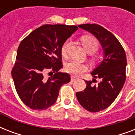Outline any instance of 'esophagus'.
Here are the masks:
<instances>
[{
  "instance_id": "obj_1",
  "label": "esophagus",
  "mask_w": 135,
  "mask_h": 135,
  "mask_svg": "<svg viewBox=\"0 0 135 135\" xmlns=\"http://www.w3.org/2000/svg\"><path fill=\"white\" fill-rule=\"evenodd\" d=\"M76 79H78L77 77H76V76H71V81H74Z\"/></svg>"
}]
</instances>
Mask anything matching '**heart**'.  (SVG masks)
<instances>
[{"instance_id": "b5f03b06", "label": "heart", "mask_w": 135, "mask_h": 135, "mask_svg": "<svg viewBox=\"0 0 135 135\" xmlns=\"http://www.w3.org/2000/svg\"><path fill=\"white\" fill-rule=\"evenodd\" d=\"M81 41L85 48L86 50L90 53L95 52L99 47V42L95 37L90 36V35H86L83 36L81 38ZM71 44V41L69 40L66 41L64 43L62 44L61 47V54L64 56H66L67 55L68 50ZM93 59H95L94 58ZM88 66L84 63H81L78 61H71L66 65L65 71L69 74H71L73 76H80V74L88 71Z\"/></svg>"}]
</instances>
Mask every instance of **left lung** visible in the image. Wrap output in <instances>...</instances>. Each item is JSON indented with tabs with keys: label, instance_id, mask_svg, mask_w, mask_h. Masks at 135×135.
<instances>
[{
	"label": "left lung",
	"instance_id": "1",
	"mask_svg": "<svg viewBox=\"0 0 135 135\" xmlns=\"http://www.w3.org/2000/svg\"><path fill=\"white\" fill-rule=\"evenodd\" d=\"M97 38L104 50V58L92 73L96 79L85 80L86 88L76 92L80 104L90 112H99L110 106L115 101L126 79L127 58L125 50L115 36L96 24L79 25Z\"/></svg>",
	"mask_w": 135,
	"mask_h": 135
}]
</instances>
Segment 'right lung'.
<instances>
[{"label": "right lung", "mask_w": 135, "mask_h": 135, "mask_svg": "<svg viewBox=\"0 0 135 135\" xmlns=\"http://www.w3.org/2000/svg\"><path fill=\"white\" fill-rule=\"evenodd\" d=\"M78 28L64 24H45L19 45L12 76L20 99L30 109L50 107L57 100L61 85L70 82L69 74L59 71L63 66L61 47ZM47 72L52 74L50 77L46 76Z\"/></svg>", "instance_id": "obj_1"}]
</instances>
